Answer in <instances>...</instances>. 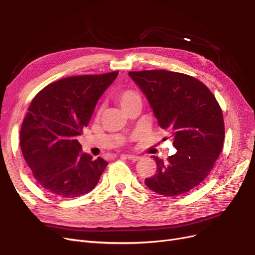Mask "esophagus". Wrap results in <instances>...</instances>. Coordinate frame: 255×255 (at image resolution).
<instances>
[{"label":"esophagus","mask_w":255,"mask_h":255,"mask_svg":"<svg viewBox=\"0 0 255 255\" xmlns=\"http://www.w3.org/2000/svg\"><path fill=\"white\" fill-rule=\"evenodd\" d=\"M127 156V158L128 160H130V161H133V162H135V161H138L140 158V156H136V155H130V154H128V155H126Z\"/></svg>","instance_id":"obj_1"}]
</instances>
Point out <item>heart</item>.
Returning a JSON list of instances; mask_svg holds the SVG:
<instances>
[{
    "mask_svg": "<svg viewBox=\"0 0 255 255\" xmlns=\"http://www.w3.org/2000/svg\"><path fill=\"white\" fill-rule=\"evenodd\" d=\"M139 95L135 92V91H131V90H128L122 92L119 96H118V101L120 103V105L122 108H125L126 105H128L130 101H133L134 99L138 98Z\"/></svg>",
    "mask_w": 255,
    "mask_h": 255,
    "instance_id": "heart-1",
    "label": "heart"
}]
</instances>
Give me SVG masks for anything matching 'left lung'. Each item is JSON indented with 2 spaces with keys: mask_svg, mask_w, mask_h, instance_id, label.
Returning <instances> with one entry per match:
<instances>
[{
  "mask_svg": "<svg viewBox=\"0 0 255 255\" xmlns=\"http://www.w3.org/2000/svg\"><path fill=\"white\" fill-rule=\"evenodd\" d=\"M158 125L168 129L177 152L168 161L153 156L157 173L145 186L163 196L194 189L211 172L222 152L225 126L221 108L208 87L191 76L160 71L129 72Z\"/></svg>",
  "mask_w": 255,
  "mask_h": 255,
  "instance_id": "obj_1",
  "label": "left lung"
}]
</instances>
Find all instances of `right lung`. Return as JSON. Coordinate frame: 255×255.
<instances>
[{
	"label": "right lung",
	"mask_w": 255,
	"mask_h": 255,
	"mask_svg": "<svg viewBox=\"0 0 255 255\" xmlns=\"http://www.w3.org/2000/svg\"><path fill=\"white\" fill-rule=\"evenodd\" d=\"M117 76L114 72L61 79L31 101L20 131L21 150L33 178L51 194L73 198L98 183L109 162L82 152L77 137Z\"/></svg>",
	"instance_id": "add662e5"
}]
</instances>
